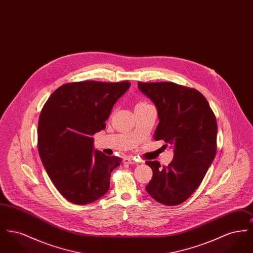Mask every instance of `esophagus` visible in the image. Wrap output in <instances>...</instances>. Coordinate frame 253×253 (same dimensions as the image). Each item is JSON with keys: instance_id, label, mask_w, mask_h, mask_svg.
I'll return each instance as SVG.
<instances>
[{"instance_id": "34e87169", "label": "esophagus", "mask_w": 253, "mask_h": 253, "mask_svg": "<svg viewBox=\"0 0 253 253\" xmlns=\"http://www.w3.org/2000/svg\"><path fill=\"white\" fill-rule=\"evenodd\" d=\"M123 162L126 164H136L137 163V161L132 157H125L123 159Z\"/></svg>"}]
</instances>
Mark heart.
I'll use <instances>...</instances> for the list:
<instances>
[{
  "label": "heart",
  "instance_id": "obj_1",
  "mask_svg": "<svg viewBox=\"0 0 253 253\" xmlns=\"http://www.w3.org/2000/svg\"><path fill=\"white\" fill-rule=\"evenodd\" d=\"M138 104H148V103H146V102H139ZM138 104H137V105H138Z\"/></svg>",
  "mask_w": 253,
  "mask_h": 253
}]
</instances>
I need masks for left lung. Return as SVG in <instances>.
I'll use <instances>...</instances> for the list:
<instances>
[{
    "mask_svg": "<svg viewBox=\"0 0 253 253\" xmlns=\"http://www.w3.org/2000/svg\"><path fill=\"white\" fill-rule=\"evenodd\" d=\"M139 91L157 107L159 123L155 139L173 148V159L160 168L147 161L153 178L146 191L156 201L175 206L199 187L216 154L217 123L205 96L173 83H138Z\"/></svg>",
    "mask_w": 253,
    "mask_h": 253,
    "instance_id": "8db88e82",
    "label": "left lung"
}]
</instances>
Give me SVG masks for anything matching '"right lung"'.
<instances>
[{
    "instance_id": "1",
    "label": "right lung",
    "mask_w": 253,
    "mask_h": 253,
    "mask_svg": "<svg viewBox=\"0 0 253 253\" xmlns=\"http://www.w3.org/2000/svg\"><path fill=\"white\" fill-rule=\"evenodd\" d=\"M129 82L86 81L61 85L49 96L38 124V150L60 194L76 205L92 203L110 188L121 158L94 149L93 135L106 128L115 103Z\"/></svg>"
}]
</instances>
